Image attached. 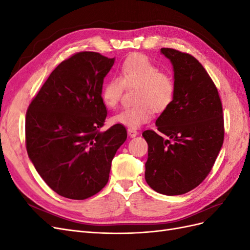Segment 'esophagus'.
<instances>
[{
	"label": "esophagus",
	"instance_id": "34e87169",
	"mask_svg": "<svg viewBox=\"0 0 250 250\" xmlns=\"http://www.w3.org/2000/svg\"><path fill=\"white\" fill-rule=\"evenodd\" d=\"M127 131H128V134H129L131 138L137 137V135L139 134V131H138L137 129H135V128H128Z\"/></svg>",
	"mask_w": 250,
	"mask_h": 250
}]
</instances>
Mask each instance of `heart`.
Here are the masks:
<instances>
[{
	"label": "heart",
	"mask_w": 250,
	"mask_h": 250,
	"mask_svg": "<svg viewBox=\"0 0 250 250\" xmlns=\"http://www.w3.org/2000/svg\"><path fill=\"white\" fill-rule=\"evenodd\" d=\"M127 89H134L131 106L124 107L111 118L112 122L129 128L147 123L157 113L168 110L176 96V82L172 75L152 62L146 55L128 56L101 88V99L108 108H115Z\"/></svg>",
	"instance_id": "b5f03b06"
}]
</instances>
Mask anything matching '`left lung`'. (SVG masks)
Masks as SVG:
<instances>
[{
    "instance_id": "1",
    "label": "left lung",
    "mask_w": 250,
    "mask_h": 250,
    "mask_svg": "<svg viewBox=\"0 0 250 250\" xmlns=\"http://www.w3.org/2000/svg\"><path fill=\"white\" fill-rule=\"evenodd\" d=\"M171 60L176 96L156 120V129L145 130L148 160L145 179L157 193L181 195L208 175L224 140L220 96L202 64L188 53L162 48Z\"/></svg>"
}]
</instances>
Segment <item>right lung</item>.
Instances as JSON below:
<instances>
[{
  "label": "right lung",
  "instance_id": "1",
  "mask_svg": "<svg viewBox=\"0 0 250 250\" xmlns=\"http://www.w3.org/2000/svg\"><path fill=\"white\" fill-rule=\"evenodd\" d=\"M115 58L77 52L51 73L26 112V148L53 191L83 200L106 186L111 161L127 139L116 124L101 131L107 116L103 79Z\"/></svg>",
  "mask_w": 250,
  "mask_h": 250
}]
</instances>
